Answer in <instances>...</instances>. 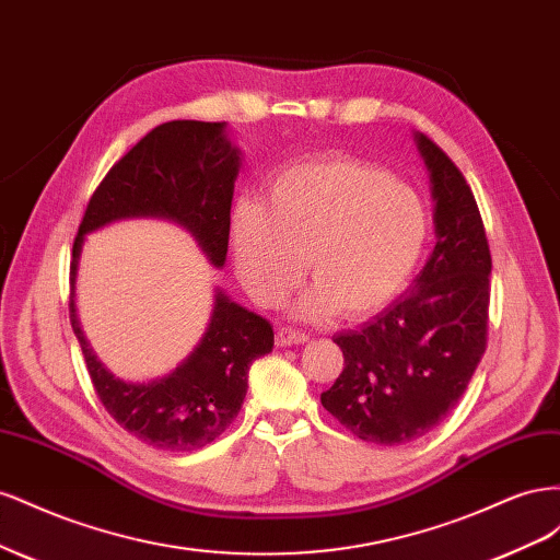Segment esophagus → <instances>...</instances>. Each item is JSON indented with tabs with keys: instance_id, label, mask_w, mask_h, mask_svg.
Returning a JSON list of instances; mask_svg holds the SVG:
<instances>
[{
	"instance_id": "1",
	"label": "esophagus",
	"mask_w": 560,
	"mask_h": 560,
	"mask_svg": "<svg viewBox=\"0 0 560 560\" xmlns=\"http://www.w3.org/2000/svg\"><path fill=\"white\" fill-rule=\"evenodd\" d=\"M308 341V334L306 331H299L292 327H280L278 329V346L287 348V346H299V343H306Z\"/></svg>"
}]
</instances>
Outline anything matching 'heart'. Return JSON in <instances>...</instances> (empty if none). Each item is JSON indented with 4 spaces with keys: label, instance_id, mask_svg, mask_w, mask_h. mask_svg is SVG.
<instances>
[{
    "label": "heart",
    "instance_id": "1",
    "mask_svg": "<svg viewBox=\"0 0 560 560\" xmlns=\"http://www.w3.org/2000/svg\"><path fill=\"white\" fill-rule=\"evenodd\" d=\"M425 238V206L411 186L348 156L282 167L264 200H235L229 217L235 270L261 306L294 290L306 257L315 282L294 306L303 319L383 308L413 273Z\"/></svg>",
    "mask_w": 560,
    "mask_h": 560
}]
</instances>
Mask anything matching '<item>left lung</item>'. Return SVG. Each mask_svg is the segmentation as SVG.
I'll return each mask as SVG.
<instances>
[{"label": "left lung", "instance_id": "1", "mask_svg": "<svg viewBox=\"0 0 560 560\" xmlns=\"http://www.w3.org/2000/svg\"><path fill=\"white\" fill-rule=\"evenodd\" d=\"M416 142L432 182L436 245L411 290L358 331L336 334L343 371L319 395L354 436L401 446L442 422L488 338L490 249L467 179L428 135Z\"/></svg>", "mask_w": 560, "mask_h": 560}]
</instances>
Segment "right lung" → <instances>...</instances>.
Returning a JSON list of instances; mask_svg holds the SVG:
<instances>
[{
  "label": "right lung",
  "mask_w": 560,
  "mask_h": 560,
  "mask_svg": "<svg viewBox=\"0 0 560 560\" xmlns=\"http://www.w3.org/2000/svg\"><path fill=\"white\" fill-rule=\"evenodd\" d=\"M226 124L167 121L112 165L83 212L72 247L74 287L83 235L126 217H163L189 229L214 266H224L233 182L241 156ZM70 322L105 411L142 444L159 451L208 446L238 416L252 362L273 350V327L222 292L196 350L171 376L124 383L95 360L70 296Z\"/></svg>",
  "instance_id": "obj_1"
}]
</instances>
